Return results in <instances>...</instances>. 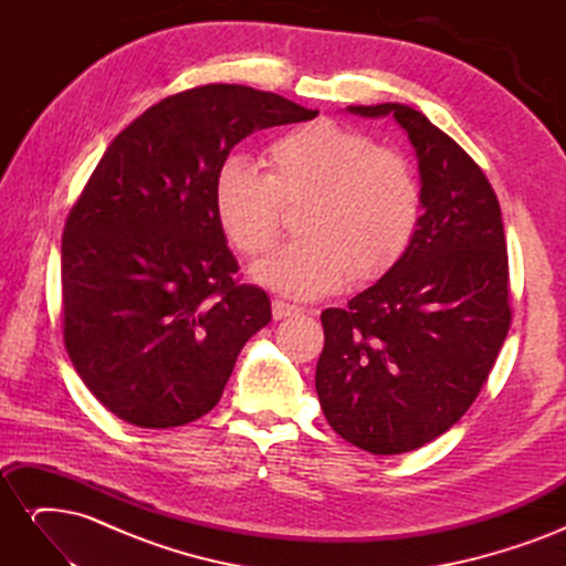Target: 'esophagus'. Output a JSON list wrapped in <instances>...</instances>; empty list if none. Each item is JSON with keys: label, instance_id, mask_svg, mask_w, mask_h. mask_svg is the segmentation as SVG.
Returning <instances> with one entry per match:
<instances>
[{"label": "esophagus", "instance_id": "esophagus-1", "mask_svg": "<svg viewBox=\"0 0 566 566\" xmlns=\"http://www.w3.org/2000/svg\"><path fill=\"white\" fill-rule=\"evenodd\" d=\"M271 312H273V318H276V321L300 314L297 306L287 304V302H283V300H273V302H271Z\"/></svg>", "mask_w": 566, "mask_h": 566}]
</instances>
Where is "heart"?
Wrapping results in <instances>:
<instances>
[{
  "label": "heart",
  "instance_id": "heart-1",
  "mask_svg": "<svg viewBox=\"0 0 566 566\" xmlns=\"http://www.w3.org/2000/svg\"><path fill=\"white\" fill-rule=\"evenodd\" d=\"M266 175L231 158L219 167L214 210L229 243L262 256L283 233V202L310 200L300 241L252 269L256 283L290 300L333 295L349 279L378 281L413 241L420 188L399 153L370 136L318 119L266 148Z\"/></svg>",
  "mask_w": 566,
  "mask_h": 566
}]
</instances>
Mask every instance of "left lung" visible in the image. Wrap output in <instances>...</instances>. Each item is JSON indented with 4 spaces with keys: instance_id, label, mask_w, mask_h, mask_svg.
Masks as SVG:
<instances>
[{
    "instance_id": "left-lung-1",
    "label": "left lung",
    "mask_w": 566,
    "mask_h": 566,
    "mask_svg": "<svg viewBox=\"0 0 566 566\" xmlns=\"http://www.w3.org/2000/svg\"><path fill=\"white\" fill-rule=\"evenodd\" d=\"M391 115L416 148L422 214L385 276L321 314L323 416L375 455L416 451L465 416L505 342L512 310L501 205L449 134L403 104L349 106Z\"/></svg>"
}]
</instances>
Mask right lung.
<instances>
[{"mask_svg": "<svg viewBox=\"0 0 566 566\" xmlns=\"http://www.w3.org/2000/svg\"><path fill=\"white\" fill-rule=\"evenodd\" d=\"M316 115L243 84H202L150 106L106 148L63 229V342L119 420L165 430L221 399L271 302L235 279L217 172L252 132Z\"/></svg>", "mask_w": 566, "mask_h": 566, "instance_id": "obj_1", "label": "right lung"}]
</instances>
